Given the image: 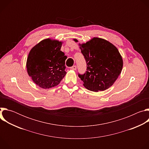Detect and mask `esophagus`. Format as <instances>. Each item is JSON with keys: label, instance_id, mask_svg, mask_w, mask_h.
Wrapping results in <instances>:
<instances>
[{"label": "esophagus", "instance_id": "esophagus-1", "mask_svg": "<svg viewBox=\"0 0 149 149\" xmlns=\"http://www.w3.org/2000/svg\"><path fill=\"white\" fill-rule=\"evenodd\" d=\"M71 69L73 70H77V66L76 65H74L72 67H71Z\"/></svg>", "mask_w": 149, "mask_h": 149}]
</instances>
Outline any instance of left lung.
Returning <instances> with one entry per match:
<instances>
[{
  "instance_id": "1",
  "label": "left lung",
  "mask_w": 149,
  "mask_h": 149,
  "mask_svg": "<svg viewBox=\"0 0 149 149\" xmlns=\"http://www.w3.org/2000/svg\"><path fill=\"white\" fill-rule=\"evenodd\" d=\"M78 42L77 39H73ZM87 68L78 76L87 90L98 92L111 87L120 75L123 61L118 49L109 41L94 37L86 43H79Z\"/></svg>"
}]
</instances>
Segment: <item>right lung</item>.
<instances>
[{
    "mask_svg": "<svg viewBox=\"0 0 149 149\" xmlns=\"http://www.w3.org/2000/svg\"><path fill=\"white\" fill-rule=\"evenodd\" d=\"M63 42L47 38L30 51L26 70L35 84L43 89L55 87L67 74L65 62L67 58L61 51Z\"/></svg>",
    "mask_w": 149,
    "mask_h": 149,
    "instance_id": "add662e5",
    "label": "right lung"
}]
</instances>
